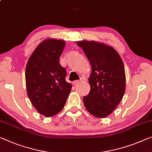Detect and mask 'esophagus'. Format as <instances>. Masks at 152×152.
Listing matches in <instances>:
<instances>
[{
  "label": "esophagus",
  "instance_id": "obj_1",
  "mask_svg": "<svg viewBox=\"0 0 152 152\" xmlns=\"http://www.w3.org/2000/svg\"><path fill=\"white\" fill-rule=\"evenodd\" d=\"M80 81H81L80 80H76V81H74L73 82H72V83H73V85L75 86V85H77V84H78V83H80Z\"/></svg>",
  "mask_w": 152,
  "mask_h": 152
}]
</instances>
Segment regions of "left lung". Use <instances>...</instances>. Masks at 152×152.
<instances>
[{
  "label": "left lung",
  "mask_w": 152,
  "mask_h": 152,
  "mask_svg": "<svg viewBox=\"0 0 152 152\" xmlns=\"http://www.w3.org/2000/svg\"><path fill=\"white\" fill-rule=\"evenodd\" d=\"M92 66L91 91L83 100L92 115L103 118L118 105L125 91V73L121 57L113 47L94 41H79Z\"/></svg>",
  "instance_id": "left-lung-1"
}]
</instances>
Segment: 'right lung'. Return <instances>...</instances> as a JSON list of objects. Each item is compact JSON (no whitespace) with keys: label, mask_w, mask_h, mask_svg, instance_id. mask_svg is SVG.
Wrapping results in <instances>:
<instances>
[{"label":"right lung","mask_w":152,"mask_h":152,"mask_svg":"<svg viewBox=\"0 0 152 152\" xmlns=\"http://www.w3.org/2000/svg\"><path fill=\"white\" fill-rule=\"evenodd\" d=\"M65 42L48 39L38 46L28 59L25 71L28 98L39 113L50 117L64 106L72 85L60 64Z\"/></svg>","instance_id":"add662e5"}]
</instances>
